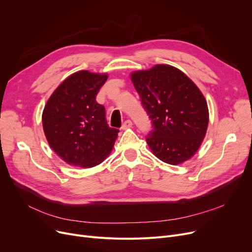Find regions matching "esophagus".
<instances>
[{
    "instance_id": "esophagus-1",
    "label": "esophagus",
    "mask_w": 252,
    "mask_h": 252,
    "mask_svg": "<svg viewBox=\"0 0 252 252\" xmlns=\"http://www.w3.org/2000/svg\"><path fill=\"white\" fill-rule=\"evenodd\" d=\"M132 127V122L130 121V120H126V121L123 123V125H122V129L123 130H126V129H129V128H131Z\"/></svg>"
}]
</instances>
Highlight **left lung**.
I'll list each match as a JSON object with an SVG mask.
<instances>
[{
  "mask_svg": "<svg viewBox=\"0 0 252 252\" xmlns=\"http://www.w3.org/2000/svg\"><path fill=\"white\" fill-rule=\"evenodd\" d=\"M152 120L148 146L161 161L178 165L190 159L205 137L209 113L204 95L181 69L157 64L130 75Z\"/></svg>",
  "mask_w": 252,
  "mask_h": 252,
  "instance_id": "1",
  "label": "left lung"
}]
</instances>
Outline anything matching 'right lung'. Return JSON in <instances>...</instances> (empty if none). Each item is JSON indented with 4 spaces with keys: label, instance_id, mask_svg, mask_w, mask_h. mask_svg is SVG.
Segmentation results:
<instances>
[{
    "label": "right lung",
    "instance_id": "1",
    "mask_svg": "<svg viewBox=\"0 0 252 252\" xmlns=\"http://www.w3.org/2000/svg\"><path fill=\"white\" fill-rule=\"evenodd\" d=\"M107 74L80 70L67 77L48 99L42 115L50 148L68 165L91 168L113 150L119 130L111 128L95 97Z\"/></svg>",
    "mask_w": 252,
    "mask_h": 252
}]
</instances>
